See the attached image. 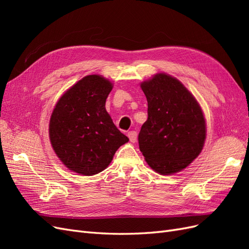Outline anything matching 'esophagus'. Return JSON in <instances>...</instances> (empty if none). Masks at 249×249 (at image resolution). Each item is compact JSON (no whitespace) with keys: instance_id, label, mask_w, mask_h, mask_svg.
Returning a JSON list of instances; mask_svg holds the SVG:
<instances>
[{"instance_id":"1","label":"esophagus","mask_w":249,"mask_h":249,"mask_svg":"<svg viewBox=\"0 0 249 249\" xmlns=\"http://www.w3.org/2000/svg\"><path fill=\"white\" fill-rule=\"evenodd\" d=\"M127 136H129L130 141H131L132 143H135V142L137 141V133L135 132V131L129 132V134H127Z\"/></svg>"}]
</instances>
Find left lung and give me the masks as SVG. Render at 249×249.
I'll return each mask as SVG.
<instances>
[{
  "label": "left lung",
  "instance_id": "1",
  "mask_svg": "<svg viewBox=\"0 0 249 249\" xmlns=\"http://www.w3.org/2000/svg\"><path fill=\"white\" fill-rule=\"evenodd\" d=\"M147 120L138 136L146 163L164 176L186 168L206 140V120L197 101L178 79L160 72L141 83Z\"/></svg>",
  "mask_w": 249,
  "mask_h": 249
}]
</instances>
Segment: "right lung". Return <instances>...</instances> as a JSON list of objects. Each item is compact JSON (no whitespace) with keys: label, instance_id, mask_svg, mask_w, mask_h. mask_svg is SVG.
Segmentation results:
<instances>
[{"label":"right lung","instance_id":"right-lung-1","mask_svg":"<svg viewBox=\"0 0 249 249\" xmlns=\"http://www.w3.org/2000/svg\"><path fill=\"white\" fill-rule=\"evenodd\" d=\"M112 83L89 74L60 97L50 119L49 135L57 157L70 170L93 176L111 163L116 150L129 141L106 111Z\"/></svg>","mask_w":249,"mask_h":249}]
</instances>
